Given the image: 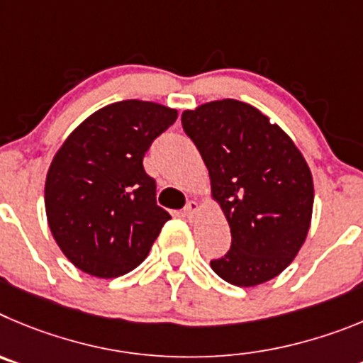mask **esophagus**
<instances>
[{"label":"esophagus","instance_id":"34e87169","mask_svg":"<svg viewBox=\"0 0 363 363\" xmlns=\"http://www.w3.org/2000/svg\"><path fill=\"white\" fill-rule=\"evenodd\" d=\"M199 210H201V204H199L197 201H189L188 204L184 206V210H182V215H184L186 218H189V220H194V218L197 217Z\"/></svg>","mask_w":363,"mask_h":363}]
</instances>
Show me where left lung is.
Returning <instances> with one entry per match:
<instances>
[{"mask_svg": "<svg viewBox=\"0 0 363 363\" xmlns=\"http://www.w3.org/2000/svg\"><path fill=\"white\" fill-rule=\"evenodd\" d=\"M181 119L231 230L230 251L211 260V269L238 287L279 277L311 226L315 188L302 152L277 123L242 101H211L184 110Z\"/></svg>", "mask_w": 363, "mask_h": 363, "instance_id": "obj_1", "label": "left lung"}]
</instances>
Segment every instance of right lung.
Instances as JSON below:
<instances>
[{"label": "right lung", "instance_id": "1", "mask_svg": "<svg viewBox=\"0 0 363 363\" xmlns=\"http://www.w3.org/2000/svg\"><path fill=\"white\" fill-rule=\"evenodd\" d=\"M177 116L152 101H119L88 116L55 152L45 210L52 237L77 269L116 279L148 257L172 217L155 202L143 157Z\"/></svg>", "mask_w": 363, "mask_h": 363}]
</instances>
